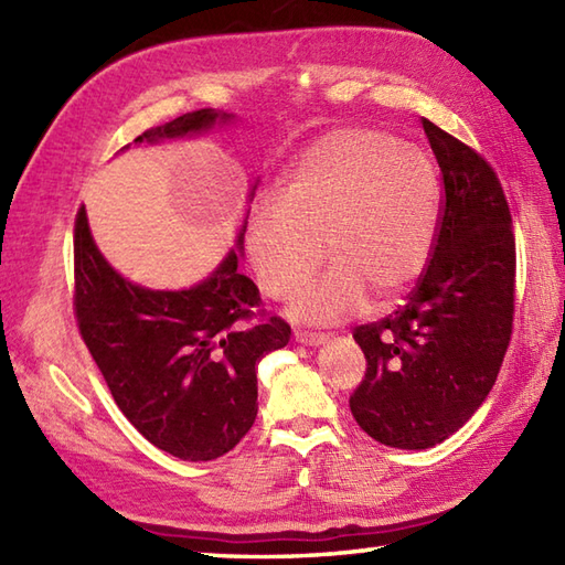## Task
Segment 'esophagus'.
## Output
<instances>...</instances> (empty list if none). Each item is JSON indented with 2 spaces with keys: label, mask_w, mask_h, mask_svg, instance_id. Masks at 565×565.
<instances>
[{
  "label": "esophagus",
  "mask_w": 565,
  "mask_h": 565,
  "mask_svg": "<svg viewBox=\"0 0 565 565\" xmlns=\"http://www.w3.org/2000/svg\"><path fill=\"white\" fill-rule=\"evenodd\" d=\"M294 340L308 344V347H318L328 340L326 332H306V330H294Z\"/></svg>",
  "instance_id": "34e87169"
}]
</instances>
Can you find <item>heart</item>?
<instances>
[{
    "mask_svg": "<svg viewBox=\"0 0 565 565\" xmlns=\"http://www.w3.org/2000/svg\"><path fill=\"white\" fill-rule=\"evenodd\" d=\"M437 174L417 148L381 130L344 128L322 136L296 162L281 206L259 203L247 252L271 298H289L322 257L332 267L298 291L291 313L332 322L362 306L388 303L425 269L435 233Z\"/></svg>",
    "mask_w": 565,
    "mask_h": 565,
    "instance_id": "1",
    "label": "heart"
}]
</instances>
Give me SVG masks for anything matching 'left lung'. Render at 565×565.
<instances>
[{
    "mask_svg": "<svg viewBox=\"0 0 565 565\" xmlns=\"http://www.w3.org/2000/svg\"><path fill=\"white\" fill-rule=\"evenodd\" d=\"M444 196L429 262L391 316L354 328L366 374L350 395L369 437L427 449L468 423L505 359L514 316L512 215L483 154L427 118Z\"/></svg>",
    "mask_w": 565,
    "mask_h": 565,
    "instance_id": "8db88e82",
    "label": "left lung"
}]
</instances>
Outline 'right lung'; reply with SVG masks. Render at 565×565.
Returning <instances> with one entry per match:
<instances>
[{
  "label": "right lung",
  "mask_w": 565,
  "mask_h": 565,
  "mask_svg": "<svg viewBox=\"0 0 565 565\" xmlns=\"http://www.w3.org/2000/svg\"><path fill=\"white\" fill-rule=\"evenodd\" d=\"M218 118L231 116L191 111L136 142L199 134ZM237 259L233 249L186 291H150L102 257L84 206L75 218L72 303L82 340L128 423L184 461L218 459L247 435L257 417L255 364L291 338L289 322L259 308V289Z\"/></svg>",
  "instance_id": "obj_1"
}]
</instances>
